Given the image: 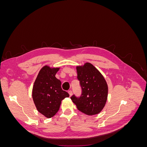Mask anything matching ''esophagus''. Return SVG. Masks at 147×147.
Returning a JSON list of instances; mask_svg holds the SVG:
<instances>
[{"mask_svg": "<svg viewBox=\"0 0 147 147\" xmlns=\"http://www.w3.org/2000/svg\"><path fill=\"white\" fill-rule=\"evenodd\" d=\"M69 96H72V94H73V93H72V91H69Z\"/></svg>", "mask_w": 147, "mask_h": 147, "instance_id": "34e87169", "label": "esophagus"}]
</instances>
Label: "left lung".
<instances>
[{
	"label": "left lung",
	"mask_w": 147,
	"mask_h": 147,
	"mask_svg": "<svg viewBox=\"0 0 147 147\" xmlns=\"http://www.w3.org/2000/svg\"><path fill=\"white\" fill-rule=\"evenodd\" d=\"M77 78L82 88L80 97H70L78 110L88 115L99 113L107 99L108 86L104 77L95 67L86 63L77 66Z\"/></svg>",
	"instance_id": "8db88e82"
}]
</instances>
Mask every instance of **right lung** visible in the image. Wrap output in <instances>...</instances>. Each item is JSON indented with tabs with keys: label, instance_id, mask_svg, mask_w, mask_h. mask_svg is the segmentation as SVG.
Segmentation results:
<instances>
[{
	"label": "right lung",
	"instance_id": "add662e5",
	"mask_svg": "<svg viewBox=\"0 0 147 147\" xmlns=\"http://www.w3.org/2000/svg\"><path fill=\"white\" fill-rule=\"evenodd\" d=\"M59 68L48 65L40 70L32 89V98L38 112L50 118L58 112L61 101L69 97L61 88V82L55 77Z\"/></svg>",
	"mask_w": 147,
	"mask_h": 147
}]
</instances>
